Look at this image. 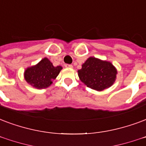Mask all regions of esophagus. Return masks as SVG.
<instances>
[{"label": "esophagus", "mask_w": 146, "mask_h": 146, "mask_svg": "<svg viewBox=\"0 0 146 146\" xmlns=\"http://www.w3.org/2000/svg\"><path fill=\"white\" fill-rule=\"evenodd\" d=\"M65 66L66 67V68H70V69L73 68V65H71V64H66Z\"/></svg>", "instance_id": "1"}]
</instances>
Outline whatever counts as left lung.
<instances>
[{"mask_svg": "<svg viewBox=\"0 0 146 146\" xmlns=\"http://www.w3.org/2000/svg\"><path fill=\"white\" fill-rule=\"evenodd\" d=\"M117 70L110 61L90 56L78 70L79 78L86 86L96 91H103L113 85Z\"/></svg>", "mask_w": 146, "mask_h": 146, "instance_id": "left-lung-1", "label": "left lung"}]
</instances>
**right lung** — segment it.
<instances>
[{"instance_id": "obj_1", "label": "right lung", "mask_w": 146, "mask_h": 146, "mask_svg": "<svg viewBox=\"0 0 146 146\" xmlns=\"http://www.w3.org/2000/svg\"><path fill=\"white\" fill-rule=\"evenodd\" d=\"M62 69L61 66H54L48 58L44 57L36 65L29 66L24 70V80L36 89H45L53 83Z\"/></svg>"}]
</instances>
